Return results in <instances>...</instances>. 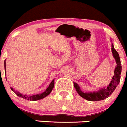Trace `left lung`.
<instances>
[{
    "instance_id": "left-lung-1",
    "label": "left lung",
    "mask_w": 127,
    "mask_h": 127,
    "mask_svg": "<svg viewBox=\"0 0 127 127\" xmlns=\"http://www.w3.org/2000/svg\"><path fill=\"white\" fill-rule=\"evenodd\" d=\"M111 51L117 64H116L115 70L114 71L115 75L113 77L112 80L111 81V83H109V86L106 89L104 88V89H100L97 92L85 93V92H83L81 91V89H80V87L78 86L77 83H74V87L76 89V92L82 97L84 98L86 100H90V101H97V100H104L106 98L110 96L111 94L115 90L116 86L118 85V83H120V75L121 73H122V64H121L119 54L117 52V51L115 49L113 44L111 45Z\"/></svg>"
}]
</instances>
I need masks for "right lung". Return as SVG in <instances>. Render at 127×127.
<instances>
[{
  "mask_svg": "<svg viewBox=\"0 0 127 127\" xmlns=\"http://www.w3.org/2000/svg\"><path fill=\"white\" fill-rule=\"evenodd\" d=\"M5 61H4V68H5V70H6L5 69ZM54 80H52L51 82V83H50L49 86L48 87L47 89L45 90V92H44L43 93L40 94H36V95H23L22 94L19 93V92L15 91L11 87V89L16 94L18 95V96L20 97H22L25 99H27L28 100H40V99H42L43 98H44L45 97L47 96L51 92V91H52V89L54 88Z\"/></svg>",
  "mask_w": 127,
  "mask_h": 127,
  "instance_id": "1",
  "label": "right lung"
}]
</instances>
